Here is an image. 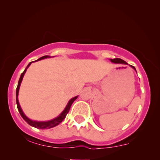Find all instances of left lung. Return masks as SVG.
Wrapping results in <instances>:
<instances>
[{
	"label": "left lung",
	"mask_w": 160,
	"mask_h": 160,
	"mask_svg": "<svg viewBox=\"0 0 160 160\" xmlns=\"http://www.w3.org/2000/svg\"><path fill=\"white\" fill-rule=\"evenodd\" d=\"M111 62H113V63H116V64H124V65H128V63H127L125 61H124L123 60H122V59L120 58H114V59H110ZM130 66L131 68H132L133 69L135 70V71H136V69H135V68L134 66H132V65H130Z\"/></svg>",
	"instance_id": "1"
}]
</instances>
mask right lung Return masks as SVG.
I'll list each match as a JSON object with an SVG mask.
<instances>
[{"label": "right lung", "mask_w": 160, "mask_h": 160, "mask_svg": "<svg viewBox=\"0 0 160 160\" xmlns=\"http://www.w3.org/2000/svg\"><path fill=\"white\" fill-rule=\"evenodd\" d=\"M50 58H51V57L49 56V55H45V56L41 57V58L38 59V60H36V61L41 60H43V59ZM36 61H33V62H36ZM33 62H30L29 64L28 65V66L26 67L25 71H24L23 73L21 74L20 78H19V79L18 85H17V89H16V101H17V108H18V111H19V113H20L21 117H22L23 119L25 120V121L27 122L28 124H30V126L33 127V128H38V129H42V130H43V129L52 128H54V127L58 125L59 124L61 123V122L63 121V119H65V117H66L67 113H68L70 108H71V106L72 103H73L74 100H75L76 98H78V96H76V97L71 98V99L68 101V104L66 105V106H65L64 110L62 111V112L58 116V117H55L53 119L49 120V121H46V122H39V121H34V120H32V119H29V118H28L27 116H26L25 113H24L22 110V108H21L20 105H19V100H18V94H19V87H20V85H21L22 81V78L24 77V75H25V73L26 71H27V69L28 68H29L30 65H31V63Z\"/></svg>", "instance_id": "add662e5"}]
</instances>
